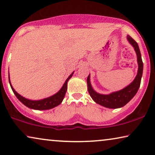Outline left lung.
Listing matches in <instances>:
<instances>
[{
    "mask_svg": "<svg viewBox=\"0 0 155 155\" xmlns=\"http://www.w3.org/2000/svg\"><path fill=\"white\" fill-rule=\"evenodd\" d=\"M127 39L129 43L133 46L136 52L137 61L138 64V70H137L136 77L129 85L121 90L111 92L109 94H101L97 93L92 88V84L90 83V75H88L87 79L88 92L93 100L97 104H99L104 107L109 108V109H118V108L124 107L136 94L140 85L143 71V63L142 61L140 51L138 44L130 36H127Z\"/></svg>",
    "mask_w": 155,
    "mask_h": 155,
    "instance_id": "left-lung-1",
    "label": "left lung"
}]
</instances>
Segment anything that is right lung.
<instances>
[{"instance_id":"add662e5","label":"right lung","mask_w":155,"mask_h":155,"mask_svg":"<svg viewBox=\"0 0 155 155\" xmlns=\"http://www.w3.org/2000/svg\"><path fill=\"white\" fill-rule=\"evenodd\" d=\"M73 73L74 72H73V73L69 75V77L67 78L66 80H65V83L63 84V87L61 88V90H59L58 92L49 97H47V98L43 99H40V100H30V99H26L25 98V97H23L22 96H21V95L19 94L18 93L14 90V88L12 87V84L10 83V75L8 76V78H9V83L12 88V90L13 91L14 94H15L17 98H18L23 104L29 108V109H32L35 110H48L57 107V106H58L61 102H62L67 91L68 82V80L71 79L72 76H73Z\"/></svg>"}]
</instances>
